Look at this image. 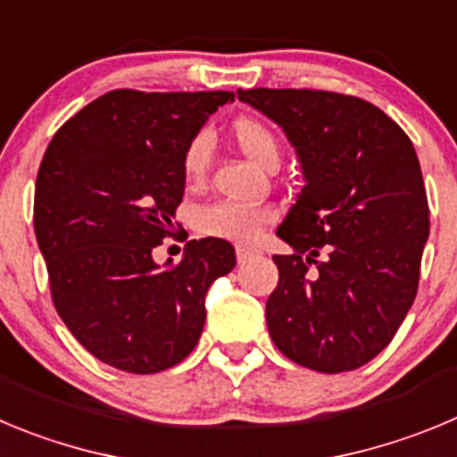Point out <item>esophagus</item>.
<instances>
[{"mask_svg":"<svg viewBox=\"0 0 457 457\" xmlns=\"http://www.w3.org/2000/svg\"><path fill=\"white\" fill-rule=\"evenodd\" d=\"M237 262H246L251 256H256V249H249V246H237Z\"/></svg>","mask_w":457,"mask_h":457,"instance_id":"1","label":"esophagus"}]
</instances>
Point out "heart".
Here are the masks:
<instances>
[{"mask_svg":"<svg viewBox=\"0 0 457 457\" xmlns=\"http://www.w3.org/2000/svg\"><path fill=\"white\" fill-rule=\"evenodd\" d=\"M233 140L240 152L249 156L256 165L265 170H274L280 161V142L276 133L262 120L251 115L237 117L231 127ZM208 137L206 133H196L187 140L181 154V171L190 186L204 181L208 170ZM271 220V211L267 206H246L233 201H212L195 211L192 226L195 231L206 237H220L228 242H251L256 240L262 226Z\"/></svg>","mask_w":457,"mask_h":457,"instance_id":"obj_1","label":"heart"}]
</instances>
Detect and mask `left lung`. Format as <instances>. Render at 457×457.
Returning a JSON list of instances; mask_svg holds the SVG:
<instances>
[{
  "label": "left lung",
  "instance_id": "1",
  "mask_svg": "<svg viewBox=\"0 0 457 457\" xmlns=\"http://www.w3.org/2000/svg\"><path fill=\"white\" fill-rule=\"evenodd\" d=\"M283 127L305 186L276 236L267 328L283 355L321 374L358 370L390 345L420 287L428 196L403 129L374 104L305 87L237 90Z\"/></svg>",
  "mask_w": 457,
  "mask_h": 457
}]
</instances>
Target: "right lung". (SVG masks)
<instances>
[{"mask_svg":"<svg viewBox=\"0 0 457 457\" xmlns=\"http://www.w3.org/2000/svg\"><path fill=\"white\" fill-rule=\"evenodd\" d=\"M233 99L226 90H111L70 117L45 152L33 226L54 308L115 370L158 374L187 358L208 287L236 267V249L220 237L190 240L167 270L152 256L183 199L187 140Z\"/></svg>","mask_w":457,"mask_h":457,"instance_id":"obj_1","label":"right lung"}]
</instances>
